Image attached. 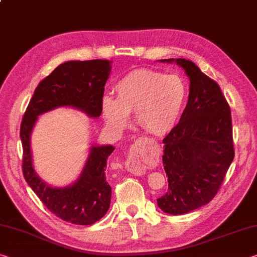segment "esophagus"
<instances>
[{
  "label": "esophagus",
  "instance_id": "34e87169",
  "mask_svg": "<svg viewBox=\"0 0 257 257\" xmlns=\"http://www.w3.org/2000/svg\"><path fill=\"white\" fill-rule=\"evenodd\" d=\"M125 168H127L128 172L135 174V175H143L145 174L146 167L138 164V161L134 158H129L127 162H125Z\"/></svg>",
  "mask_w": 257,
  "mask_h": 257
}]
</instances>
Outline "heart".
Here are the masks:
<instances>
[{"mask_svg": "<svg viewBox=\"0 0 257 257\" xmlns=\"http://www.w3.org/2000/svg\"><path fill=\"white\" fill-rule=\"evenodd\" d=\"M116 98L104 96L100 111L105 124L120 133L135 112L136 123L153 135L169 132L184 108L186 85L176 74L137 70L122 76L114 85Z\"/></svg>", "mask_w": 257, "mask_h": 257, "instance_id": "obj_1", "label": "heart"}]
</instances>
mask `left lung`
Returning a JSON list of instances; mask_svg holds the SVG:
<instances>
[{
	"label": "left lung",
	"instance_id": "1",
	"mask_svg": "<svg viewBox=\"0 0 257 257\" xmlns=\"http://www.w3.org/2000/svg\"><path fill=\"white\" fill-rule=\"evenodd\" d=\"M159 62L177 64L190 80L189 99L180 122L162 141L168 191L157 199L162 211L182 215L215 197L233 161L231 109L218 84L191 60Z\"/></svg>",
	"mask_w": 257,
	"mask_h": 257
}]
</instances>
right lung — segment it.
<instances>
[{
  "label": "right lung",
  "instance_id": "right-lung-1",
  "mask_svg": "<svg viewBox=\"0 0 257 257\" xmlns=\"http://www.w3.org/2000/svg\"><path fill=\"white\" fill-rule=\"evenodd\" d=\"M111 70L112 62L107 59L71 60L60 64L35 89L20 127L23 174L27 184L51 213L77 225H90L99 221L109 208L112 189L105 170L107 159L115 148L91 144L76 180L66 186H52L35 170L32 133L40 115L59 107H72L89 117H99L104 87Z\"/></svg>",
  "mask_w": 257,
  "mask_h": 257
}]
</instances>
